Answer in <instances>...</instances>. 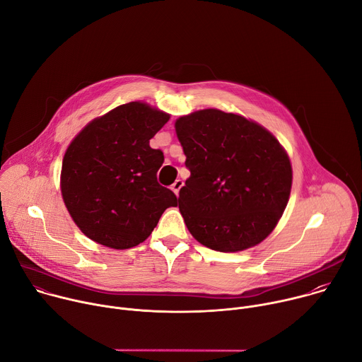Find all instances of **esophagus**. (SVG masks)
I'll use <instances>...</instances> for the list:
<instances>
[{
  "mask_svg": "<svg viewBox=\"0 0 362 362\" xmlns=\"http://www.w3.org/2000/svg\"><path fill=\"white\" fill-rule=\"evenodd\" d=\"M183 186V180H180V179H177L173 185H172V190L175 192V194L177 196L179 194V190H180V187Z\"/></svg>",
  "mask_w": 362,
  "mask_h": 362,
  "instance_id": "34e87169",
  "label": "esophagus"
}]
</instances>
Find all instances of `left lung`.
Listing matches in <instances>:
<instances>
[{
    "instance_id": "8db88e82",
    "label": "left lung",
    "mask_w": 362,
    "mask_h": 362,
    "mask_svg": "<svg viewBox=\"0 0 362 362\" xmlns=\"http://www.w3.org/2000/svg\"><path fill=\"white\" fill-rule=\"evenodd\" d=\"M175 129L190 170L179 209L192 236L218 252L261 243L289 200L285 148L261 124L218 109L179 117Z\"/></svg>"
}]
</instances>
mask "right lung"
<instances>
[{
	"instance_id": "1",
	"label": "right lung",
	"mask_w": 362,
	"mask_h": 362,
	"mask_svg": "<svg viewBox=\"0 0 362 362\" xmlns=\"http://www.w3.org/2000/svg\"><path fill=\"white\" fill-rule=\"evenodd\" d=\"M170 116L132 101L90 122L70 143L62 168V194L80 230L113 249L146 240L176 194L159 185L163 153L150 147Z\"/></svg>"
}]
</instances>
